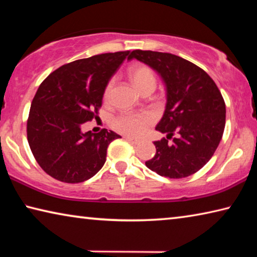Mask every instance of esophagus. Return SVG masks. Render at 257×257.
<instances>
[{
	"label": "esophagus",
	"instance_id": "obj_1",
	"mask_svg": "<svg viewBox=\"0 0 257 257\" xmlns=\"http://www.w3.org/2000/svg\"><path fill=\"white\" fill-rule=\"evenodd\" d=\"M124 138L127 139L128 142L133 143V144H136V145H137V144H139V141H137V139H134V138H132V137H128V136H127V137H124Z\"/></svg>",
	"mask_w": 257,
	"mask_h": 257
}]
</instances>
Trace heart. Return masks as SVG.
<instances>
[{"label":"heart","instance_id":"heart-1","mask_svg":"<svg viewBox=\"0 0 257 257\" xmlns=\"http://www.w3.org/2000/svg\"><path fill=\"white\" fill-rule=\"evenodd\" d=\"M129 78L134 86L136 87L139 93H142L145 89H154L156 86V78L153 71L147 66L143 64H136L129 69ZM113 84L114 81L110 80L107 82L104 90V99L108 101L111 96ZM152 118L147 113H123L116 116L113 121V127L123 135L132 137H138L146 132L147 127L151 123Z\"/></svg>","mask_w":257,"mask_h":257}]
</instances>
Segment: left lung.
<instances>
[{
  "instance_id": "obj_1",
  "label": "left lung",
  "mask_w": 257,
  "mask_h": 257,
  "mask_svg": "<svg viewBox=\"0 0 257 257\" xmlns=\"http://www.w3.org/2000/svg\"><path fill=\"white\" fill-rule=\"evenodd\" d=\"M145 63L163 80L167 104L156 130L167 138L154 142L156 154L146 167L171 179L191 176L214 154L225 125V104L207 73L185 59L170 53L133 51L128 60ZM176 137L172 143L168 139Z\"/></svg>"
}]
</instances>
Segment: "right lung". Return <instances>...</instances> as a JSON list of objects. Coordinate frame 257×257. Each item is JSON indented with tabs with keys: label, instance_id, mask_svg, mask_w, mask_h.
<instances>
[{
	"label": "right lung",
	"instance_id": "obj_1",
	"mask_svg": "<svg viewBox=\"0 0 257 257\" xmlns=\"http://www.w3.org/2000/svg\"><path fill=\"white\" fill-rule=\"evenodd\" d=\"M129 51L76 60L56 69L38 87L30 106L27 138L47 175L68 184L94 177L106 161L114 132L82 133L102 106L104 90Z\"/></svg>",
	"mask_w": 257,
	"mask_h": 257
}]
</instances>
